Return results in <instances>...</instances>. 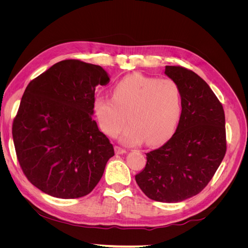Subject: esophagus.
Segmentation results:
<instances>
[{
    "mask_svg": "<svg viewBox=\"0 0 248 248\" xmlns=\"http://www.w3.org/2000/svg\"><path fill=\"white\" fill-rule=\"evenodd\" d=\"M115 152H116V154H125L127 151L125 149H123V148H121V147H118V146H116L115 147Z\"/></svg>",
    "mask_w": 248,
    "mask_h": 248,
    "instance_id": "obj_1",
    "label": "esophagus"
}]
</instances>
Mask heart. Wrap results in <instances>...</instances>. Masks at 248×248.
<instances>
[{"instance_id": "1", "label": "heart", "mask_w": 248, "mask_h": 248, "mask_svg": "<svg viewBox=\"0 0 248 248\" xmlns=\"http://www.w3.org/2000/svg\"><path fill=\"white\" fill-rule=\"evenodd\" d=\"M181 95L175 80L133 73L112 88V98L98 96L94 100L95 115L101 130L116 137L124 124L121 141L125 145H159L174 133L181 115Z\"/></svg>"}]
</instances>
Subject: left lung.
I'll return each instance as SVG.
<instances>
[{"instance_id":"left-lung-1","label":"left lung","mask_w":248,"mask_h":248,"mask_svg":"<svg viewBox=\"0 0 248 248\" xmlns=\"http://www.w3.org/2000/svg\"><path fill=\"white\" fill-rule=\"evenodd\" d=\"M164 74L180 89L181 116L172 137L146 154L136 181L149 199L178 202L204 189L220 166L227 151L226 119L221 103L197 73L166 66Z\"/></svg>"}]
</instances>
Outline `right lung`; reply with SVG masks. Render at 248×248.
Listing matches in <instances>:
<instances>
[{"instance_id":"right-lung-1","label":"right lung","mask_w":248,"mask_h":248,"mask_svg":"<svg viewBox=\"0 0 248 248\" xmlns=\"http://www.w3.org/2000/svg\"><path fill=\"white\" fill-rule=\"evenodd\" d=\"M108 81L101 66L65 60L26 88L12 137L22 171L41 191L78 199L100 181L115 152L92 116L95 88Z\"/></svg>"}]
</instances>
